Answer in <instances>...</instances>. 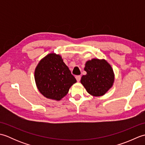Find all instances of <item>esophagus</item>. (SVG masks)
<instances>
[{"label":"esophagus","instance_id":"obj_1","mask_svg":"<svg viewBox=\"0 0 145 145\" xmlns=\"http://www.w3.org/2000/svg\"><path fill=\"white\" fill-rule=\"evenodd\" d=\"M75 78H76V80H77V82H79L80 81V79H81V76H80V75H77V76H75Z\"/></svg>","mask_w":145,"mask_h":145}]
</instances>
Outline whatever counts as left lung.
Masks as SVG:
<instances>
[{
	"instance_id": "8db88e82",
	"label": "left lung",
	"mask_w": 145,
	"mask_h": 145,
	"mask_svg": "<svg viewBox=\"0 0 145 145\" xmlns=\"http://www.w3.org/2000/svg\"><path fill=\"white\" fill-rule=\"evenodd\" d=\"M84 70L87 74L82 76L80 82L92 96H103L113 87L115 74L112 66L106 60L94 58L88 60Z\"/></svg>"
}]
</instances>
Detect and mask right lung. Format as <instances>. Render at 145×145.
Wrapping results in <instances>:
<instances>
[{"label": "right lung", "mask_w": 145, "mask_h": 145, "mask_svg": "<svg viewBox=\"0 0 145 145\" xmlns=\"http://www.w3.org/2000/svg\"><path fill=\"white\" fill-rule=\"evenodd\" d=\"M34 78L40 93L56 101L62 99L76 82L61 55L54 52L40 60L35 69Z\"/></svg>", "instance_id": "1"}]
</instances>
